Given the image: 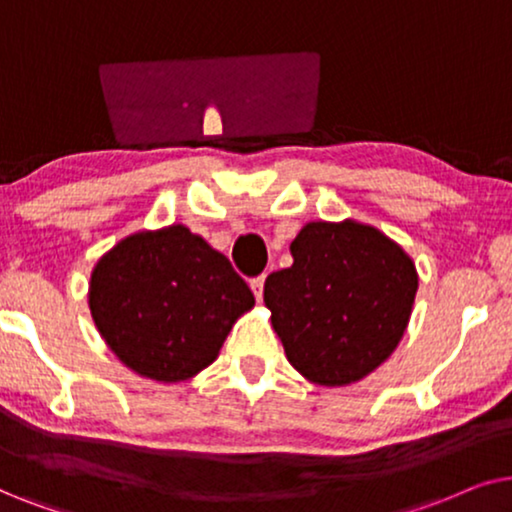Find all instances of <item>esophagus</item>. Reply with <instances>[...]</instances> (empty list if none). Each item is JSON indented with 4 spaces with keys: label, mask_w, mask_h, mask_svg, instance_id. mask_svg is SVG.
Wrapping results in <instances>:
<instances>
[{
    "label": "esophagus",
    "mask_w": 512,
    "mask_h": 512,
    "mask_svg": "<svg viewBox=\"0 0 512 512\" xmlns=\"http://www.w3.org/2000/svg\"><path fill=\"white\" fill-rule=\"evenodd\" d=\"M250 290H252V295H255L257 302H262V295H264V276L252 278V281H250Z\"/></svg>",
    "instance_id": "obj_1"
}]
</instances>
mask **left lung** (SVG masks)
<instances>
[{
	"instance_id": "8db88e82",
	"label": "left lung",
	"mask_w": 512,
	"mask_h": 512,
	"mask_svg": "<svg viewBox=\"0 0 512 512\" xmlns=\"http://www.w3.org/2000/svg\"><path fill=\"white\" fill-rule=\"evenodd\" d=\"M292 267L264 283L290 365L318 386H349L386 363L417 297L412 257L372 224L306 222L290 243Z\"/></svg>"
}]
</instances>
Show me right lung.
<instances>
[{
    "mask_svg": "<svg viewBox=\"0 0 512 512\" xmlns=\"http://www.w3.org/2000/svg\"><path fill=\"white\" fill-rule=\"evenodd\" d=\"M255 297L222 252L185 224L142 229L95 262L88 309L109 351L161 384L199 374Z\"/></svg>",
    "mask_w": 512,
    "mask_h": 512,
    "instance_id": "obj_1",
    "label": "right lung"
}]
</instances>
